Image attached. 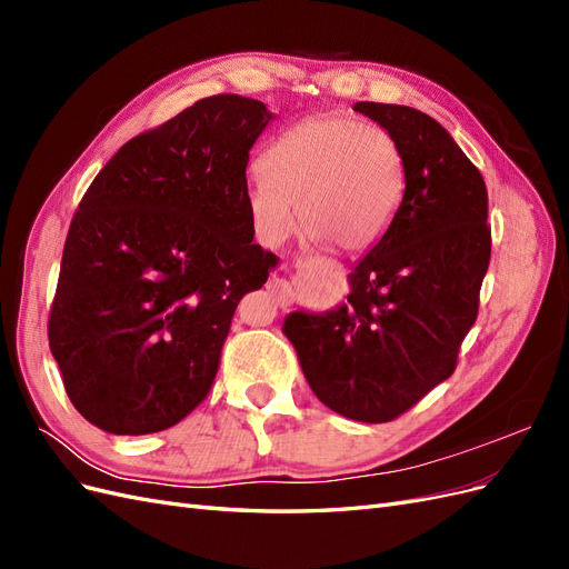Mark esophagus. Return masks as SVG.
Masks as SVG:
<instances>
[{
    "mask_svg": "<svg viewBox=\"0 0 569 569\" xmlns=\"http://www.w3.org/2000/svg\"><path fill=\"white\" fill-rule=\"evenodd\" d=\"M284 291H287V295H289V289H287V284H284V289H282V295H284Z\"/></svg>",
    "mask_w": 569,
    "mask_h": 569,
    "instance_id": "obj_1",
    "label": "esophagus"
}]
</instances>
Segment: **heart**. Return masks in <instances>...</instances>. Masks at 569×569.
I'll return each mask as SVG.
<instances>
[{"instance_id": "heart-1", "label": "heart", "mask_w": 569, "mask_h": 569, "mask_svg": "<svg viewBox=\"0 0 569 569\" xmlns=\"http://www.w3.org/2000/svg\"><path fill=\"white\" fill-rule=\"evenodd\" d=\"M247 206L256 234L278 247L297 211L308 237L343 253L375 247L393 222L406 189L399 142L363 120L313 116L284 130L261 159Z\"/></svg>"}]
</instances>
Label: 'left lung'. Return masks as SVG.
Segmentation results:
<instances>
[{
	"label": "left lung",
	"mask_w": 569,
	"mask_h": 569,
	"mask_svg": "<svg viewBox=\"0 0 569 569\" xmlns=\"http://www.w3.org/2000/svg\"><path fill=\"white\" fill-rule=\"evenodd\" d=\"M403 153L406 189L385 237L351 270L347 303L291 313L282 330L318 399L358 422H391L458 366L491 258L487 184L435 118L358 101Z\"/></svg>",
	"instance_id": "left-lung-1"
}]
</instances>
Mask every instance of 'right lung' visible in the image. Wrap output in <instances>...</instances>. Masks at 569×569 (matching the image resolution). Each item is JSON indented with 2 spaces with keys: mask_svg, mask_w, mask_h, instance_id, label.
Returning <instances> with one entry per match:
<instances>
[{
  "mask_svg": "<svg viewBox=\"0 0 569 569\" xmlns=\"http://www.w3.org/2000/svg\"><path fill=\"white\" fill-rule=\"evenodd\" d=\"M270 118L258 99H199L132 137L84 192L47 337L68 399L104 432H161L209 396L237 303L278 261L253 244L247 206Z\"/></svg>",
  "mask_w": 569,
  "mask_h": 569,
  "instance_id": "right-lung-1",
  "label": "right lung"
}]
</instances>
